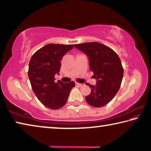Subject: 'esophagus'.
<instances>
[{"label":"esophagus","mask_w":151,"mask_h":151,"mask_svg":"<svg viewBox=\"0 0 151 151\" xmlns=\"http://www.w3.org/2000/svg\"><path fill=\"white\" fill-rule=\"evenodd\" d=\"M76 85H77L78 86H79V87H81V86H82L83 85V84H81V83H76Z\"/></svg>","instance_id":"obj_1"}]
</instances>
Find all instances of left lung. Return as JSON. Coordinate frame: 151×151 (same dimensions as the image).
Segmentation results:
<instances>
[{"instance_id": "left-lung-1", "label": "left lung", "mask_w": 151, "mask_h": 151, "mask_svg": "<svg viewBox=\"0 0 151 151\" xmlns=\"http://www.w3.org/2000/svg\"><path fill=\"white\" fill-rule=\"evenodd\" d=\"M88 56L89 66L96 79V85L90 86V94L85 97L88 104L101 107L108 104L119 91L123 77V68L119 56L111 48L99 42L75 45Z\"/></svg>"}]
</instances>
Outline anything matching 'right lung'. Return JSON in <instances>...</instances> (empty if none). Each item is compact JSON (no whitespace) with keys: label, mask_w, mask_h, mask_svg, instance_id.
Returning a JSON list of instances; mask_svg holds the SVG:
<instances>
[{"label":"right lung","mask_w":151,"mask_h":151,"mask_svg":"<svg viewBox=\"0 0 151 151\" xmlns=\"http://www.w3.org/2000/svg\"><path fill=\"white\" fill-rule=\"evenodd\" d=\"M73 45L48 44L38 50L30 58L28 75L32 91L42 104L57 110L65 105L75 82H55L59 75L63 57L72 50Z\"/></svg>","instance_id":"add662e5"}]
</instances>
